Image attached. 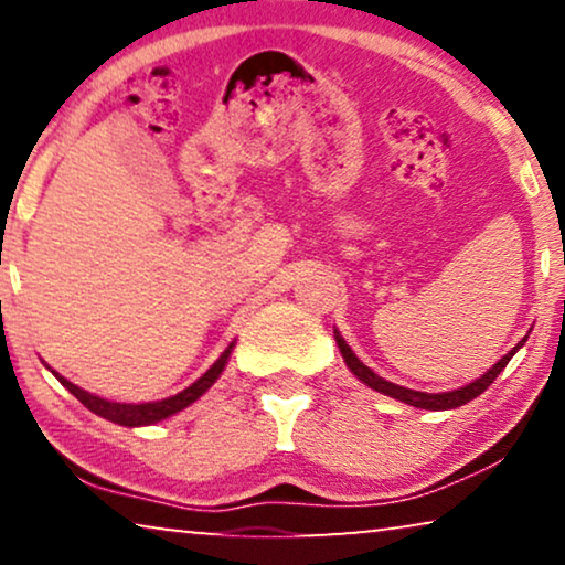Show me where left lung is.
Here are the masks:
<instances>
[{"label": "left lung", "mask_w": 565, "mask_h": 565, "mask_svg": "<svg viewBox=\"0 0 565 565\" xmlns=\"http://www.w3.org/2000/svg\"><path fill=\"white\" fill-rule=\"evenodd\" d=\"M334 339H337L339 350H342V358H344V362H347V367H350L352 373L358 375L362 383L370 385V388L377 391V393H385V396L404 401V404H408V406H416V408H429V412H445V408L462 406V404H468V401H473L476 396H481V393H483L486 388H489V385H491L493 381H497V375L501 373V370L507 367V362L514 358V352L520 350V347H522L524 342H527V339H522V342L516 344V347H512V350H509V352L504 354V358H501V360L497 362V365H493L491 370H486V373H483L481 377H476V381H473V383H468L466 388L447 391V393H424V391L404 388V385H396V383L385 381V377H381V375H375L373 370H370L367 365H362L358 354L352 352V347L344 342L342 334H339L337 329H334Z\"/></svg>", "instance_id": "1"}]
</instances>
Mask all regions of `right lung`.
Returning <instances> with one entry per match:
<instances>
[{"instance_id": "1", "label": "right lung", "mask_w": 565, "mask_h": 565, "mask_svg": "<svg viewBox=\"0 0 565 565\" xmlns=\"http://www.w3.org/2000/svg\"><path fill=\"white\" fill-rule=\"evenodd\" d=\"M231 350H234V342H231L226 350L221 352V358L215 360L213 365L207 367L205 373L200 375L195 383L188 385V388L180 391V393H174V396L161 398V401H151V404H118V401H107V398L92 396V393L82 391L79 385L68 383L66 377H61L58 373H53V375H56L58 381H61V385H64L68 393H74V396L79 398L82 404L87 406L92 414L103 416V419H107V422L122 424V427H143V424L161 422V419H167V416L182 412L184 406H190L192 401H198L200 396H203V393L211 388L215 381H218V375L223 373V367H226V360H228Z\"/></svg>"}]
</instances>
